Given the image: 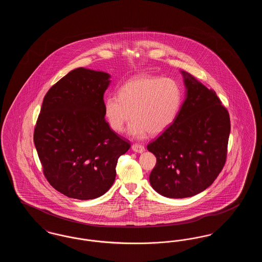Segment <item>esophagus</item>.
I'll list each match as a JSON object with an SVG mask.
<instances>
[{
  "instance_id": "obj_1",
  "label": "esophagus",
  "mask_w": 262,
  "mask_h": 262,
  "mask_svg": "<svg viewBox=\"0 0 262 262\" xmlns=\"http://www.w3.org/2000/svg\"><path fill=\"white\" fill-rule=\"evenodd\" d=\"M132 149L134 150L135 152H137V153H142V152L145 150V148H144V146L141 145V144L135 143V144L132 145Z\"/></svg>"
}]
</instances>
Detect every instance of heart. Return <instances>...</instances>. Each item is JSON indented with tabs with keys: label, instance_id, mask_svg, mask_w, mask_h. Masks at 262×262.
<instances>
[{
	"label": "heart",
	"instance_id": "obj_1",
	"mask_svg": "<svg viewBox=\"0 0 262 262\" xmlns=\"http://www.w3.org/2000/svg\"><path fill=\"white\" fill-rule=\"evenodd\" d=\"M182 90L172 78L137 75L119 88L118 95L104 100V116L109 126L121 133L130 117L128 134L136 138L161 134L179 113Z\"/></svg>",
	"mask_w": 262,
	"mask_h": 262
}]
</instances>
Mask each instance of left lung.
<instances>
[{
	"instance_id": "8db88e82",
	"label": "left lung",
	"mask_w": 262,
	"mask_h": 262,
	"mask_svg": "<svg viewBox=\"0 0 262 262\" xmlns=\"http://www.w3.org/2000/svg\"><path fill=\"white\" fill-rule=\"evenodd\" d=\"M182 75L187 98L173 124L147 145L157 159L150 185L169 199L193 196L211 186L226 163L231 130L229 113L216 92L186 72Z\"/></svg>"
}]
</instances>
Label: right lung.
<instances>
[{"label":"right lung","instance_id":"right-lung-1","mask_svg":"<svg viewBox=\"0 0 262 262\" xmlns=\"http://www.w3.org/2000/svg\"><path fill=\"white\" fill-rule=\"evenodd\" d=\"M110 75L78 68L46 93L34 128L43 173L68 198L93 200L112 187L116 166L128 140L110 128L104 92Z\"/></svg>","mask_w":262,"mask_h":262}]
</instances>
